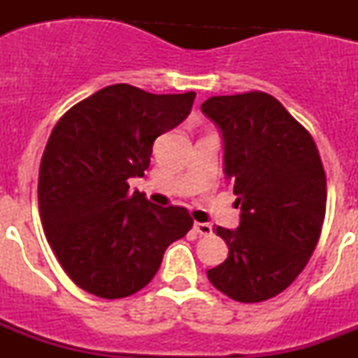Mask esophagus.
<instances>
[{
  "instance_id": "esophagus-1",
  "label": "esophagus",
  "mask_w": 358,
  "mask_h": 358,
  "mask_svg": "<svg viewBox=\"0 0 358 358\" xmlns=\"http://www.w3.org/2000/svg\"><path fill=\"white\" fill-rule=\"evenodd\" d=\"M194 231H195V233H199V235L208 236V235H211V233H213V227H211L210 224H206V222H195L194 224Z\"/></svg>"
}]
</instances>
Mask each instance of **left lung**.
<instances>
[{"label":"left lung","instance_id":"8db88e82","mask_svg":"<svg viewBox=\"0 0 358 358\" xmlns=\"http://www.w3.org/2000/svg\"><path fill=\"white\" fill-rule=\"evenodd\" d=\"M201 110L224 138L240 226L215 231L229 248L208 271L211 285L240 303L278 296L299 276L327 213V176L310 132L262 91L211 96Z\"/></svg>","mask_w":358,"mask_h":358}]
</instances>
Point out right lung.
I'll use <instances>...</instances> for the list:
<instances>
[{
	"instance_id": "1",
	"label": "right lung",
	"mask_w": 358,
	"mask_h": 358,
	"mask_svg": "<svg viewBox=\"0 0 358 358\" xmlns=\"http://www.w3.org/2000/svg\"><path fill=\"white\" fill-rule=\"evenodd\" d=\"M194 100V91L107 85L53 127L39 169L41 220L59 264L85 292L120 299L141 290L166 248L194 226L188 210L156 206L127 182L143 177L156 138L177 127Z\"/></svg>"
}]
</instances>
